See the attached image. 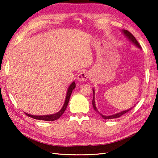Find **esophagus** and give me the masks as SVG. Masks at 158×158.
I'll use <instances>...</instances> for the list:
<instances>
[{
    "label": "esophagus",
    "mask_w": 158,
    "mask_h": 158,
    "mask_svg": "<svg viewBox=\"0 0 158 158\" xmlns=\"http://www.w3.org/2000/svg\"><path fill=\"white\" fill-rule=\"evenodd\" d=\"M89 78V73L85 71V70H83L80 73L78 76H77V79H78V81H85Z\"/></svg>",
    "instance_id": "esophagus-1"
}]
</instances>
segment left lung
<instances>
[{
    "label": "left lung",
    "mask_w": 158,
    "mask_h": 158,
    "mask_svg": "<svg viewBox=\"0 0 158 158\" xmlns=\"http://www.w3.org/2000/svg\"><path fill=\"white\" fill-rule=\"evenodd\" d=\"M122 32L125 35L126 37L130 41L132 42V43H134V45H135L136 46L138 47L139 48L141 49V47H140V45L139 43V42L137 41V40L135 39V36L132 35V34H131V33L128 31H126V30H122ZM93 92H94V97H93V100H92V105H93V107L96 111L98 112L100 115L101 116L103 119H115V118H117V117H119L122 115H123V114L126 113L127 112H128L129 110H130L132 108H130L127 110H123V111L118 113H116L115 115H109V116H106V115H104L102 114H101L100 113H99V111L98 110V109H96V104H95V100H94V89H93Z\"/></svg>",
    "instance_id": "obj_1"
}]
</instances>
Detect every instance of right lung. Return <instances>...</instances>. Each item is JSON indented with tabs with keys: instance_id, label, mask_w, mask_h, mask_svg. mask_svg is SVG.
Wrapping results in <instances>:
<instances>
[{
	"instance_id": "obj_1",
	"label": "right lung",
	"mask_w": 158,
	"mask_h": 158,
	"mask_svg": "<svg viewBox=\"0 0 158 158\" xmlns=\"http://www.w3.org/2000/svg\"><path fill=\"white\" fill-rule=\"evenodd\" d=\"M75 82L73 81L71 84L70 85L68 90H67L65 102L64 103L62 108L61 109V110H59L58 113H56L55 114H52V115H30V114L26 113V115H28V117H31L32 118H34L35 119L44 120V121H55L56 119H59L60 117L62 116L64 112V110H66L67 105H68L69 102L70 95H71L73 90L75 89Z\"/></svg>"
}]
</instances>
